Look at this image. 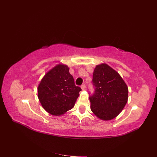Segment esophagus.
Segmentation results:
<instances>
[{
	"mask_svg": "<svg viewBox=\"0 0 157 157\" xmlns=\"http://www.w3.org/2000/svg\"><path fill=\"white\" fill-rule=\"evenodd\" d=\"M81 88H82V89L83 90H85V89H86V85H85V84H83V85H82V86H81Z\"/></svg>",
	"mask_w": 157,
	"mask_h": 157,
	"instance_id": "obj_1",
	"label": "esophagus"
}]
</instances>
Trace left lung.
Here are the masks:
<instances>
[{"mask_svg":"<svg viewBox=\"0 0 157 157\" xmlns=\"http://www.w3.org/2000/svg\"><path fill=\"white\" fill-rule=\"evenodd\" d=\"M94 94L90 109L98 118L111 120L121 112L128 100V87L120 74L105 63L97 65L92 77Z\"/></svg>","mask_w":157,"mask_h":157,"instance_id":"obj_1","label":"left lung"}]
</instances>
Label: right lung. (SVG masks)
Returning <instances> with one entry per match:
<instances>
[{"mask_svg": "<svg viewBox=\"0 0 157 157\" xmlns=\"http://www.w3.org/2000/svg\"><path fill=\"white\" fill-rule=\"evenodd\" d=\"M68 66L59 64L46 73L38 86V98L41 105L52 115L61 116L72 109L79 92Z\"/></svg>", "mask_w": 157, "mask_h": 157, "instance_id": "add662e5", "label": "right lung"}]
</instances>
